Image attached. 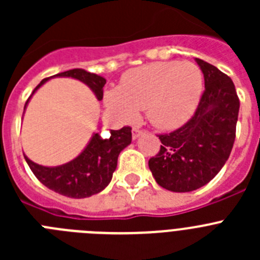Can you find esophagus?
Listing matches in <instances>:
<instances>
[{
  "label": "esophagus",
  "instance_id": "obj_1",
  "mask_svg": "<svg viewBox=\"0 0 260 260\" xmlns=\"http://www.w3.org/2000/svg\"><path fill=\"white\" fill-rule=\"evenodd\" d=\"M132 133H133V139H134V141H137L138 138L143 134V130H141V128H138V127H134L133 128Z\"/></svg>",
  "mask_w": 260,
  "mask_h": 260
}]
</instances>
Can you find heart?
Instances as JSON below:
<instances>
[{
    "instance_id": "b5f03b06",
    "label": "heart",
    "mask_w": 260,
    "mask_h": 260,
    "mask_svg": "<svg viewBox=\"0 0 260 260\" xmlns=\"http://www.w3.org/2000/svg\"><path fill=\"white\" fill-rule=\"evenodd\" d=\"M203 93V74L191 62H153L133 69L118 88L104 95L107 109L121 122L137 119L144 109L155 127L173 130L191 118Z\"/></svg>"
}]
</instances>
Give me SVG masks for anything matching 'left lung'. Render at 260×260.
<instances>
[{
    "label": "left lung",
    "instance_id": "obj_1",
    "mask_svg": "<svg viewBox=\"0 0 260 260\" xmlns=\"http://www.w3.org/2000/svg\"><path fill=\"white\" fill-rule=\"evenodd\" d=\"M204 75V92L194 117L171 134L158 135L162 146L148 161L157 185L189 192L207 185L228 160L236 138L240 100L228 75L195 58Z\"/></svg>",
    "mask_w": 260,
    "mask_h": 260
}]
</instances>
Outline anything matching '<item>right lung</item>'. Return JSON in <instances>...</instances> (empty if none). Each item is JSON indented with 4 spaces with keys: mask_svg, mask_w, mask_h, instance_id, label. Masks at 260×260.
I'll return each mask as SVG.
<instances>
[{
    "mask_svg": "<svg viewBox=\"0 0 260 260\" xmlns=\"http://www.w3.org/2000/svg\"><path fill=\"white\" fill-rule=\"evenodd\" d=\"M50 78H73L79 80L89 87L99 102L103 100V87L107 83V79L102 75L89 73L84 69H73ZM50 78L41 80L39 86L34 89L32 95L43 84L47 83ZM32 95L27 100L24 110ZM130 143H132V128L122 127L119 130H112L110 138L108 139H102L99 133H93L83 151L66 164L45 167L34 162L26 155L24 158L28 167L31 168L32 173L48 189L69 198H88L91 195L103 191L109 185L117 168L118 155Z\"/></svg>",
    "mask_w": 260,
    "mask_h": 260,
    "instance_id": "right-lung-1",
    "label": "right lung"
}]
</instances>
